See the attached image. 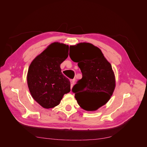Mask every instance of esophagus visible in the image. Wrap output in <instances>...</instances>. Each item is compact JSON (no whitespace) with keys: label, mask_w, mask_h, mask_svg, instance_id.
<instances>
[{"label":"esophagus","mask_w":147,"mask_h":147,"mask_svg":"<svg viewBox=\"0 0 147 147\" xmlns=\"http://www.w3.org/2000/svg\"><path fill=\"white\" fill-rule=\"evenodd\" d=\"M74 82H75V80H74V79H71V80H70V83H71V89H72V88H73V85H74Z\"/></svg>","instance_id":"esophagus-1"}]
</instances>
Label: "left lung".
<instances>
[{"mask_svg": "<svg viewBox=\"0 0 147 147\" xmlns=\"http://www.w3.org/2000/svg\"><path fill=\"white\" fill-rule=\"evenodd\" d=\"M73 52L69 55L78 63L82 78L72 89L75 98L83 109L96 111L105 105L112 96L115 79L111 64L99 48L89 43L70 46Z\"/></svg>", "mask_w": 147, "mask_h": 147, "instance_id": "8db88e82", "label": "left lung"}]
</instances>
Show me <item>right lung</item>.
<instances>
[{"mask_svg":"<svg viewBox=\"0 0 147 147\" xmlns=\"http://www.w3.org/2000/svg\"><path fill=\"white\" fill-rule=\"evenodd\" d=\"M69 46L54 42L31 63L27 76L31 95L44 109L59 104L70 91V82L61 73V64L68 57Z\"/></svg>","mask_w":147,"mask_h":147,"instance_id":"obj_1","label":"right lung"}]
</instances>
